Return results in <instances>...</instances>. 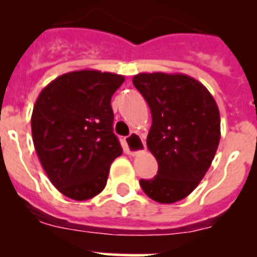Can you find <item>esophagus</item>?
<instances>
[{
	"label": "esophagus",
	"instance_id": "esophagus-1",
	"mask_svg": "<svg viewBox=\"0 0 257 257\" xmlns=\"http://www.w3.org/2000/svg\"><path fill=\"white\" fill-rule=\"evenodd\" d=\"M126 151L131 156H138V154L145 152V143L142 139V136L138 134H131L126 139Z\"/></svg>",
	"mask_w": 257,
	"mask_h": 257
}]
</instances>
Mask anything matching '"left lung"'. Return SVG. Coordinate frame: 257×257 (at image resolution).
Listing matches in <instances>:
<instances>
[{"label":"left lung","instance_id":"8db88e82","mask_svg":"<svg viewBox=\"0 0 257 257\" xmlns=\"http://www.w3.org/2000/svg\"><path fill=\"white\" fill-rule=\"evenodd\" d=\"M135 86L148 103L152 126L147 147L158 171L140 187L153 201L175 203L198 187L220 142V113L207 88L181 73H139Z\"/></svg>","mask_w":257,"mask_h":257}]
</instances>
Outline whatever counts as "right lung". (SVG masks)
Segmentation results:
<instances>
[{
	"label": "right lung",
	"instance_id": "add662e5",
	"mask_svg": "<svg viewBox=\"0 0 257 257\" xmlns=\"http://www.w3.org/2000/svg\"><path fill=\"white\" fill-rule=\"evenodd\" d=\"M123 81L121 74L74 70L38 95L31 118L33 144L50 181L68 198L97 196L122 154L110 99Z\"/></svg>",
	"mask_w": 257,
	"mask_h": 257
}]
</instances>
